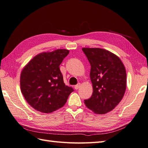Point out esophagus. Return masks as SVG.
I'll return each instance as SVG.
<instances>
[{"label":"esophagus","instance_id":"obj_1","mask_svg":"<svg viewBox=\"0 0 148 148\" xmlns=\"http://www.w3.org/2000/svg\"><path fill=\"white\" fill-rule=\"evenodd\" d=\"M80 87V83H78V84H77L76 85H75V88L76 90H77V89H78V88H79V87Z\"/></svg>","mask_w":148,"mask_h":148}]
</instances>
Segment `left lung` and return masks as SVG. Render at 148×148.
Instances as JSON below:
<instances>
[{"instance_id":"8db88e82","label":"left lung","mask_w":148,"mask_h":148,"mask_svg":"<svg viewBox=\"0 0 148 148\" xmlns=\"http://www.w3.org/2000/svg\"><path fill=\"white\" fill-rule=\"evenodd\" d=\"M90 64L93 93L84 103L97 114L113 110L122 99L126 89L125 68L120 59L100 48H83Z\"/></svg>"}]
</instances>
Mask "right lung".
<instances>
[{
  "instance_id": "obj_1",
  "label": "right lung",
  "mask_w": 148,
  "mask_h": 148,
  "mask_svg": "<svg viewBox=\"0 0 148 148\" xmlns=\"http://www.w3.org/2000/svg\"><path fill=\"white\" fill-rule=\"evenodd\" d=\"M69 54L66 49L42 52L36 56L22 70L21 92L35 110L49 113L66 103L73 88L66 85L60 65Z\"/></svg>"
}]
</instances>
